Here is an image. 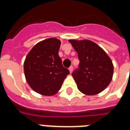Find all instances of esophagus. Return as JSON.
<instances>
[{
	"instance_id": "esophagus-1",
	"label": "esophagus",
	"mask_w": 130,
	"mask_h": 130,
	"mask_svg": "<svg viewBox=\"0 0 130 130\" xmlns=\"http://www.w3.org/2000/svg\"><path fill=\"white\" fill-rule=\"evenodd\" d=\"M69 72H70V73H72V71H73V67H72V66H71V67H69Z\"/></svg>"
}]
</instances>
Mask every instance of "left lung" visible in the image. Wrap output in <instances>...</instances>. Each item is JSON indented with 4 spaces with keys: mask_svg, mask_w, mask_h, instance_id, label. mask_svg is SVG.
Instances as JSON below:
<instances>
[{
    "mask_svg": "<svg viewBox=\"0 0 130 130\" xmlns=\"http://www.w3.org/2000/svg\"><path fill=\"white\" fill-rule=\"evenodd\" d=\"M77 53L79 69L72 73L77 88L86 95L103 92L111 83L113 64L101 46L89 40H69Z\"/></svg>",
    "mask_w": 130,
    "mask_h": 130,
    "instance_id": "obj_1",
    "label": "left lung"
}]
</instances>
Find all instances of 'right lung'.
<instances>
[{"label":"right lung","mask_w":130,"mask_h":130,"mask_svg":"<svg viewBox=\"0 0 130 130\" xmlns=\"http://www.w3.org/2000/svg\"><path fill=\"white\" fill-rule=\"evenodd\" d=\"M61 41L55 38L37 43L27 55L23 65L27 84L36 92L53 96L61 89L69 69L59 56Z\"/></svg>","instance_id":"obj_1"}]
</instances>
